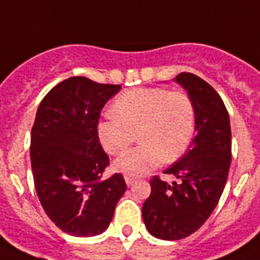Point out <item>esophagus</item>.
<instances>
[{
	"label": "esophagus",
	"instance_id": "esophagus-1",
	"mask_svg": "<svg viewBox=\"0 0 260 260\" xmlns=\"http://www.w3.org/2000/svg\"><path fill=\"white\" fill-rule=\"evenodd\" d=\"M135 181H137V179H135V178L128 177V175H125V182H126V184H127V186H132V184L134 183Z\"/></svg>",
	"mask_w": 260,
	"mask_h": 260
}]
</instances>
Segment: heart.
<instances>
[{"mask_svg": "<svg viewBox=\"0 0 260 260\" xmlns=\"http://www.w3.org/2000/svg\"><path fill=\"white\" fill-rule=\"evenodd\" d=\"M139 132V145L122 154L114 169L141 177L182 155L195 132V107L183 91L145 87L126 91L114 101L111 114L96 126L101 145L109 154L127 149Z\"/></svg>", "mask_w": 260, "mask_h": 260, "instance_id": "b5f03b06", "label": "heart"}]
</instances>
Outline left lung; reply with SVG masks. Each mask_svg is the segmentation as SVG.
Returning a JSON list of instances; mask_svg holds the SVG:
<instances>
[{
  "label": "left lung",
  "instance_id": "1",
  "mask_svg": "<svg viewBox=\"0 0 260 260\" xmlns=\"http://www.w3.org/2000/svg\"><path fill=\"white\" fill-rule=\"evenodd\" d=\"M175 81L194 104L197 135L186 154L165 170L179 182L150 181L143 222L153 237L165 241L183 239L202 227L219 202L231 164L230 118L219 94L191 73H181Z\"/></svg>",
  "mask_w": 260,
  "mask_h": 260
}]
</instances>
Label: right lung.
I'll return each instance as SVG.
<instances>
[{
    "mask_svg": "<svg viewBox=\"0 0 260 260\" xmlns=\"http://www.w3.org/2000/svg\"><path fill=\"white\" fill-rule=\"evenodd\" d=\"M119 90L72 77L53 87L37 110L30 142L36 191L51 222L73 237L104 233L126 191L122 174L101 179L109 156L96 134L101 110Z\"/></svg>",
    "mask_w": 260,
    "mask_h": 260,
    "instance_id": "add662e5",
    "label": "right lung"
}]
</instances>
